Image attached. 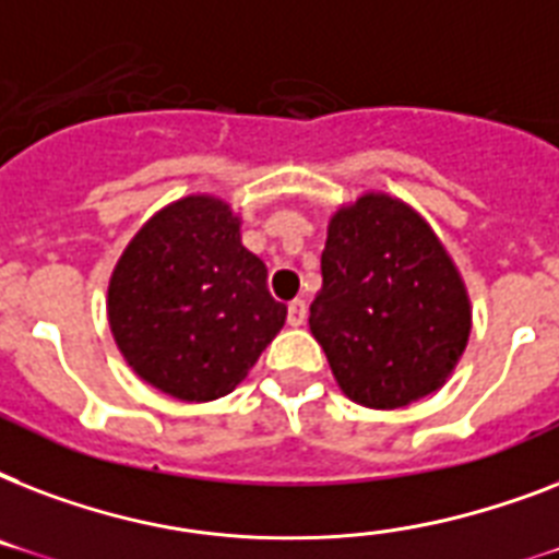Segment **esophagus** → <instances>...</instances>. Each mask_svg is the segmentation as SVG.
Here are the masks:
<instances>
[{"mask_svg": "<svg viewBox=\"0 0 559 559\" xmlns=\"http://www.w3.org/2000/svg\"><path fill=\"white\" fill-rule=\"evenodd\" d=\"M287 322L293 324V328H301V324L307 322V305H305V301H301V298H296V301H289Z\"/></svg>", "mask_w": 559, "mask_h": 559, "instance_id": "obj_1", "label": "esophagus"}]
</instances>
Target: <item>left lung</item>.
Listing matches in <instances>:
<instances>
[{
  "instance_id": "8db88e82",
  "label": "left lung",
  "mask_w": 559,
  "mask_h": 559,
  "mask_svg": "<svg viewBox=\"0 0 559 559\" xmlns=\"http://www.w3.org/2000/svg\"><path fill=\"white\" fill-rule=\"evenodd\" d=\"M310 331L354 403L400 408L447 382L467 348L469 298L426 219L366 193L328 226Z\"/></svg>"
}]
</instances>
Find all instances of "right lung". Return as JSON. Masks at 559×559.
I'll use <instances>...</instances> for the list:
<instances>
[{"instance_id":"1","label":"right lung","mask_w":559,"mask_h":559,"mask_svg":"<svg viewBox=\"0 0 559 559\" xmlns=\"http://www.w3.org/2000/svg\"><path fill=\"white\" fill-rule=\"evenodd\" d=\"M109 328L144 382L188 403L243 380L284 328L266 263L223 200L186 197L142 226L109 281Z\"/></svg>"}]
</instances>
